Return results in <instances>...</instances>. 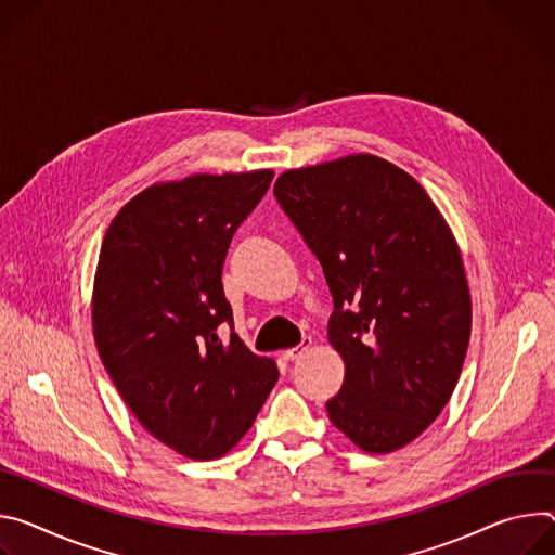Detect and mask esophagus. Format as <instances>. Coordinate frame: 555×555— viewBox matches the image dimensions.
<instances>
[{"mask_svg": "<svg viewBox=\"0 0 555 555\" xmlns=\"http://www.w3.org/2000/svg\"><path fill=\"white\" fill-rule=\"evenodd\" d=\"M313 341H311V337H304L295 348H288V350H284L282 352V357L286 359V361H293V359H297V357H301L306 350H309V346H311Z\"/></svg>", "mask_w": 555, "mask_h": 555, "instance_id": "1", "label": "esophagus"}]
</instances>
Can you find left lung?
<instances>
[{
  "mask_svg": "<svg viewBox=\"0 0 555 555\" xmlns=\"http://www.w3.org/2000/svg\"><path fill=\"white\" fill-rule=\"evenodd\" d=\"M273 194L322 264L341 354L333 425L371 454L414 441L450 401L472 301L459 246L421 184L373 154L284 171Z\"/></svg>",
  "mask_w": 555,
  "mask_h": 555,
  "instance_id": "8db88e82",
  "label": "left lung"
}]
</instances>
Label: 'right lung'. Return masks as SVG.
Listing matches in <instances>:
<instances>
[{
	"mask_svg": "<svg viewBox=\"0 0 555 555\" xmlns=\"http://www.w3.org/2000/svg\"><path fill=\"white\" fill-rule=\"evenodd\" d=\"M271 180L260 169L154 184L103 237L92 299L101 361L147 433L188 459L227 454L280 377L233 333L222 288L231 237Z\"/></svg>",
	"mask_w": 555,
	"mask_h": 555,
	"instance_id": "right-lung-1",
	"label": "right lung"
}]
</instances>
